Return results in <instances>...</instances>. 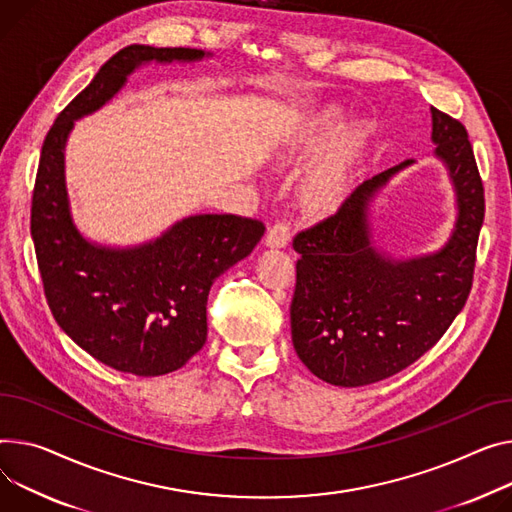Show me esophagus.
<instances>
[{"mask_svg": "<svg viewBox=\"0 0 512 512\" xmlns=\"http://www.w3.org/2000/svg\"><path fill=\"white\" fill-rule=\"evenodd\" d=\"M290 243V226L286 222H278L269 228L265 245L269 249H286Z\"/></svg>", "mask_w": 512, "mask_h": 512, "instance_id": "esophagus-1", "label": "esophagus"}]
</instances>
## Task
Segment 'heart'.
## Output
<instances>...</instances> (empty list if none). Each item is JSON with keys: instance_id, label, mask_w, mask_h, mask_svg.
Instances as JSON below:
<instances>
[{"instance_id": "1", "label": "heart", "mask_w": 512, "mask_h": 512, "mask_svg": "<svg viewBox=\"0 0 512 512\" xmlns=\"http://www.w3.org/2000/svg\"><path fill=\"white\" fill-rule=\"evenodd\" d=\"M346 119L337 107L313 111L284 135L278 150L282 168L306 166L329 150L298 189L300 208L311 218H327L344 208L370 156V125L356 123L342 134Z\"/></svg>"}]
</instances>
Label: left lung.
Masks as SVG:
<instances>
[{
	"label": "left lung",
	"mask_w": 512,
	"mask_h": 512,
	"mask_svg": "<svg viewBox=\"0 0 512 512\" xmlns=\"http://www.w3.org/2000/svg\"><path fill=\"white\" fill-rule=\"evenodd\" d=\"M432 142L457 201L445 247L393 259L372 241L370 201L414 160L364 181L335 216L294 236L300 259L290 304L292 344L325 383L362 387L393 377L426 354L465 306L486 212L484 185L467 129L434 107Z\"/></svg>",
	"instance_id": "1"
}]
</instances>
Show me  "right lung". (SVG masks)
<instances>
[{
  "mask_svg": "<svg viewBox=\"0 0 512 512\" xmlns=\"http://www.w3.org/2000/svg\"><path fill=\"white\" fill-rule=\"evenodd\" d=\"M206 55L148 45L113 55L49 129L32 191L30 234L55 321L92 358L138 377L173 372L203 348L212 284L255 249L265 226L232 214H199L138 247L90 243L70 212L65 144L74 121L109 102L135 67Z\"/></svg>",
  "mask_w": 512,
  "mask_h": 512,
  "instance_id": "right-lung-1",
  "label": "right lung"
}]
</instances>
